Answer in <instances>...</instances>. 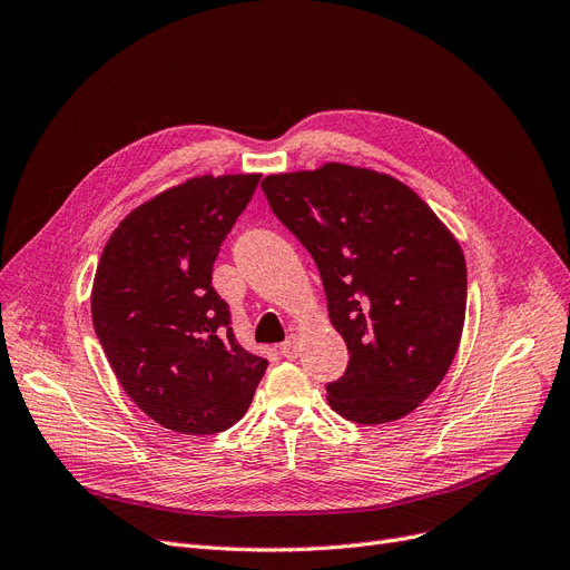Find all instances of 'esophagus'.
Segmentation results:
<instances>
[{
    "instance_id": "esophagus-1",
    "label": "esophagus",
    "mask_w": 570,
    "mask_h": 570,
    "mask_svg": "<svg viewBox=\"0 0 570 570\" xmlns=\"http://www.w3.org/2000/svg\"><path fill=\"white\" fill-rule=\"evenodd\" d=\"M281 352L287 360L299 357V341H296V336H289L285 343H281Z\"/></svg>"
}]
</instances>
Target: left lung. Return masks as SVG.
I'll return each mask as SVG.
<instances>
[{
    "mask_svg": "<svg viewBox=\"0 0 570 570\" xmlns=\"http://www.w3.org/2000/svg\"><path fill=\"white\" fill-rule=\"evenodd\" d=\"M262 189L276 218L317 264L350 362L327 385L357 424L394 422L441 385L462 341V246L401 180L330 161L274 174Z\"/></svg>",
    "mask_w": 570,
    "mask_h": 570,
    "instance_id": "left-lung-1",
    "label": "left lung"
}]
</instances>
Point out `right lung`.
<instances>
[{
	"label": "right lung",
	"mask_w": 570,
	"mask_h": 570,
	"mask_svg": "<svg viewBox=\"0 0 570 570\" xmlns=\"http://www.w3.org/2000/svg\"><path fill=\"white\" fill-rule=\"evenodd\" d=\"M259 174L197 176L134 208L101 253L92 324L127 396L165 429L208 436L246 415L268 366L236 343L213 262Z\"/></svg>",
	"instance_id": "add662e5"
}]
</instances>
